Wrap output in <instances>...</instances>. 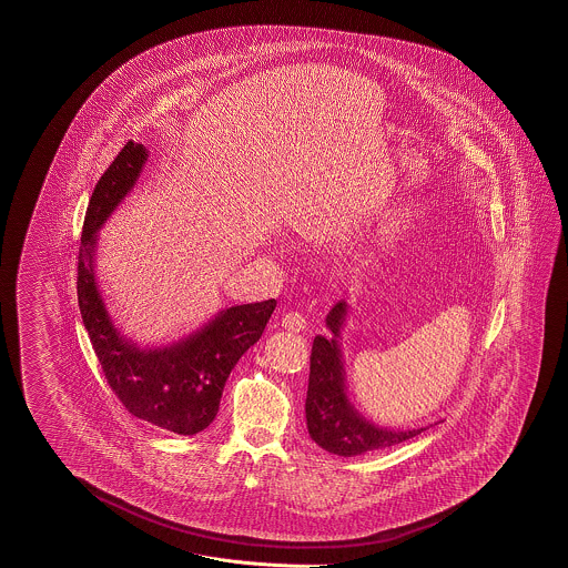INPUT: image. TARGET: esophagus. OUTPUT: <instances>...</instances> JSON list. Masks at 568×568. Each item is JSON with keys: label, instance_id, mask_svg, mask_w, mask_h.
<instances>
[{"label": "esophagus", "instance_id": "34e87169", "mask_svg": "<svg viewBox=\"0 0 568 568\" xmlns=\"http://www.w3.org/2000/svg\"><path fill=\"white\" fill-rule=\"evenodd\" d=\"M281 323H283V327L293 331V333H300V331L308 328V318L302 312H287Z\"/></svg>", "mask_w": 568, "mask_h": 568}]
</instances>
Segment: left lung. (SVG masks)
I'll return each instance as SVG.
<instances>
[{
	"label": "left lung",
	"instance_id": "8db88e82",
	"mask_svg": "<svg viewBox=\"0 0 568 568\" xmlns=\"http://www.w3.org/2000/svg\"><path fill=\"white\" fill-rule=\"evenodd\" d=\"M347 316V304L337 302L327 314L331 335H316L310 356L306 425L310 437L331 454L358 456L364 452L396 446L413 439L427 429H387L366 420L347 397L345 385L342 328Z\"/></svg>",
	"mask_w": 568,
	"mask_h": 568
}]
</instances>
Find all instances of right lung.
Segmentation results:
<instances>
[{
	"label": "right lung",
	"instance_id": "add662e5",
	"mask_svg": "<svg viewBox=\"0 0 568 568\" xmlns=\"http://www.w3.org/2000/svg\"><path fill=\"white\" fill-rule=\"evenodd\" d=\"M145 160L148 150L129 141L91 193L79 247V308L103 375L122 406L160 429L195 435L214 420L226 378L262 337L276 302L221 310L204 327L162 347H139L122 335L100 293L95 245L98 231L135 187Z\"/></svg>",
	"mask_w": 568,
	"mask_h": 568
}]
</instances>
